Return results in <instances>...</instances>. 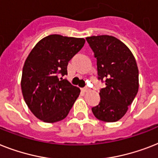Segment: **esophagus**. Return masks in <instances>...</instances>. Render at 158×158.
<instances>
[{"label": "esophagus", "instance_id": "1", "mask_svg": "<svg viewBox=\"0 0 158 158\" xmlns=\"http://www.w3.org/2000/svg\"><path fill=\"white\" fill-rule=\"evenodd\" d=\"M82 91H83V92H89V91H90V89H89L88 88H83V89H82Z\"/></svg>", "mask_w": 158, "mask_h": 158}]
</instances>
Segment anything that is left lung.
<instances>
[{"label":"left lung","mask_w":158,"mask_h":158,"mask_svg":"<svg viewBox=\"0 0 158 158\" xmlns=\"http://www.w3.org/2000/svg\"><path fill=\"white\" fill-rule=\"evenodd\" d=\"M97 60L98 79L106 81L101 101L92 107L94 116L113 123L127 112L139 89V70L134 55L125 44L107 35L86 38Z\"/></svg>","instance_id":"8db88e82"}]
</instances>
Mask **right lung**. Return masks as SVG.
<instances>
[{"mask_svg": "<svg viewBox=\"0 0 158 158\" xmlns=\"http://www.w3.org/2000/svg\"><path fill=\"white\" fill-rule=\"evenodd\" d=\"M84 44L83 38L50 35L40 40L26 59L22 92L29 110L40 120L61 121L79 97L80 89L62 77L67 75L68 62Z\"/></svg>", "mask_w": 158, "mask_h": 158, "instance_id": "right-lung-1", "label": "right lung"}]
</instances>
